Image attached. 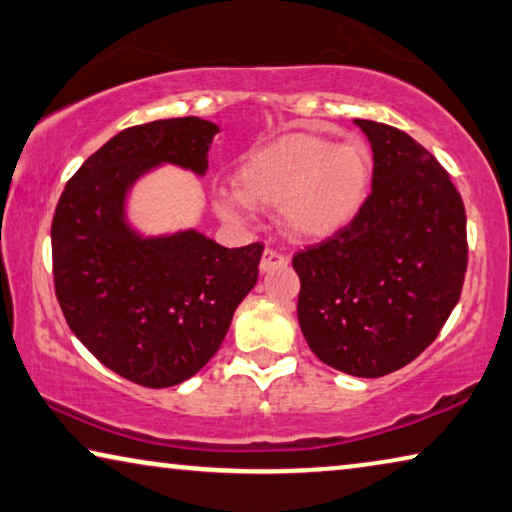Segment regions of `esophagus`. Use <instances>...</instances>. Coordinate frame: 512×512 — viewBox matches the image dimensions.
I'll return each mask as SVG.
<instances>
[{
  "instance_id": "1",
  "label": "esophagus",
  "mask_w": 512,
  "mask_h": 512,
  "mask_svg": "<svg viewBox=\"0 0 512 512\" xmlns=\"http://www.w3.org/2000/svg\"><path fill=\"white\" fill-rule=\"evenodd\" d=\"M288 265V258L279 254V251L274 249H265L263 251V258H261V272H272L277 270V267H286Z\"/></svg>"
}]
</instances>
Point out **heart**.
I'll return each mask as SVG.
<instances>
[{
    "label": "heart",
    "instance_id": "heart-1",
    "mask_svg": "<svg viewBox=\"0 0 512 512\" xmlns=\"http://www.w3.org/2000/svg\"><path fill=\"white\" fill-rule=\"evenodd\" d=\"M373 180V157L364 144H341L295 132L258 146L235 171L238 192L219 190L212 208L238 222L247 206L279 208L290 238L318 242L341 233L364 208Z\"/></svg>",
    "mask_w": 512,
    "mask_h": 512
}]
</instances>
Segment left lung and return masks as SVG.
I'll return each instance as SVG.
<instances>
[{"instance_id": "left-lung-1", "label": "left lung", "mask_w": 512, "mask_h": 512, "mask_svg": "<svg viewBox=\"0 0 512 512\" xmlns=\"http://www.w3.org/2000/svg\"><path fill=\"white\" fill-rule=\"evenodd\" d=\"M373 190L348 229L293 256L297 320L320 361L357 377L398 371L435 341L467 272V215L446 169L407 132L355 121Z\"/></svg>"}]
</instances>
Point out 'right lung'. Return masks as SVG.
Instances as JSON below:
<instances>
[{
	"mask_svg": "<svg viewBox=\"0 0 512 512\" xmlns=\"http://www.w3.org/2000/svg\"><path fill=\"white\" fill-rule=\"evenodd\" d=\"M215 123L153 121L119 132L61 192L52 219L54 293L68 327L109 371L148 389L208 364L256 286L261 242L229 249L199 231L144 238L125 196L157 164L203 176Z\"/></svg>",
	"mask_w": 512,
	"mask_h": 512,
	"instance_id": "1",
	"label": "right lung"
}]
</instances>
